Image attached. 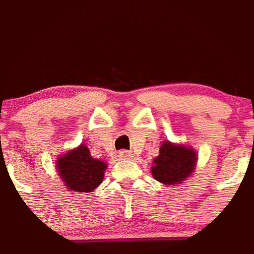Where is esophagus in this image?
<instances>
[{
    "instance_id": "34e87169",
    "label": "esophagus",
    "mask_w": 254,
    "mask_h": 254,
    "mask_svg": "<svg viewBox=\"0 0 254 254\" xmlns=\"http://www.w3.org/2000/svg\"><path fill=\"white\" fill-rule=\"evenodd\" d=\"M120 158L121 159H131L132 158V154L129 151H121L120 152Z\"/></svg>"
}]
</instances>
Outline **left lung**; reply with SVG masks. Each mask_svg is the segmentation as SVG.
I'll return each instance as SVG.
<instances>
[{"mask_svg": "<svg viewBox=\"0 0 254 254\" xmlns=\"http://www.w3.org/2000/svg\"><path fill=\"white\" fill-rule=\"evenodd\" d=\"M196 160V152L192 149L164 142L160 154L154 160L151 173L156 181L164 185H179L193 172Z\"/></svg>", "mask_w": 254, "mask_h": 254, "instance_id": "obj_1", "label": "left lung"}]
</instances>
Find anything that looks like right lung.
I'll return each instance as SVG.
<instances>
[{"label": "right lung", "instance_id": "right-lung-1", "mask_svg": "<svg viewBox=\"0 0 254 254\" xmlns=\"http://www.w3.org/2000/svg\"><path fill=\"white\" fill-rule=\"evenodd\" d=\"M107 164L91 158L84 143L67 152L57 161V170L67 188L76 192H91L102 183Z\"/></svg>", "mask_w": 254, "mask_h": 254}]
</instances>
